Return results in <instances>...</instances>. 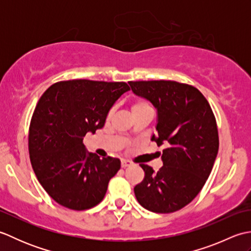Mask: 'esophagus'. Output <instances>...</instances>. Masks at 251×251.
<instances>
[{"instance_id":"obj_1","label":"esophagus","mask_w":251,"mask_h":251,"mask_svg":"<svg viewBox=\"0 0 251 251\" xmlns=\"http://www.w3.org/2000/svg\"><path fill=\"white\" fill-rule=\"evenodd\" d=\"M121 165H122V167H123V168H126V167H129V166H131V163H130L129 161H126V159H122V163H121Z\"/></svg>"}]
</instances>
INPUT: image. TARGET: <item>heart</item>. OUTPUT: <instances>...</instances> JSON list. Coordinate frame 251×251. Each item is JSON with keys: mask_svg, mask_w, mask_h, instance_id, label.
I'll use <instances>...</instances> for the list:
<instances>
[{"mask_svg": "<svg viewBox=\"0 0 251 251\" xmlns=\"http://www.w3.org/2000/svg\"><path fill=\"white\" fill-rule=\"evenodd\" d=\"M147 110H152L151 104L149 103L147 100H145V99H136V100L132 101V103H131L132 114L139 113V112L147 111Z\"/></svg>", "mask_w": 251, "mask_h": 251, "instance_id": "heart-1", "label": "heart"}]
</instances>
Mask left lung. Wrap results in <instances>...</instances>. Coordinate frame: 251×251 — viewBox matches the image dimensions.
<instances>
[{
	"label": "left lung",
	"mask_w": 251,
	"mask_h": 251,
	"mask_svg": "<svg viewBox=\"0 0 251 251\" xmlns=\"http://www.w3.org/2000/svg\"><path fill=\"white\" fill-rule=\"evenodd\" d=\"M132 93L157 110L156 135L165 145L158 172L140 164L145 179L135 195L146 209L169 214L193 201L209 177L219 150L215 115L199 89L175 81L128 82Z\"/></svg>",
	"instance_id": "left-lung-1"
}]
</instances>
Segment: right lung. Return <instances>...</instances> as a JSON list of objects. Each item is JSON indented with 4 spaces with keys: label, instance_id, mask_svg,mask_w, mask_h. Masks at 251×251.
Wrapping results in <instances>:
<instances>
[{
    "label": "right lung",
    "instance_id": "add662e5",
    "mask_svg": "<svg viewBox=\"0 0 251 251\" xmlns=\"http://www.w3.org/2000/svg\"><path fill=\"white\" fill-rule=\"evenodd\" d=\"M129 89L124 82L71 79L52 84L42 95L30 123V161L58 204L85 210L103 200L121 161L87 152L83 139L102 128L110 109Z\"/></svg>",
    "mask_w": 251,
    "mask_h": 251
}]
</instances>
